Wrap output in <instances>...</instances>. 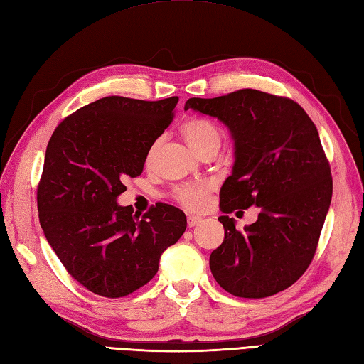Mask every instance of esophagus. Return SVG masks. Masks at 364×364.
<instances>
[{"mask_svg":"<svg viewBox=\"0 0 364 364\" xmlns=\"http://www.w3.org/2000/svg\"><path fill=\"white\" fill-rule=\"evenodd\" d=\"M202 220V218L200 216H196V215H188V218H187V223H188V227H194V225H198L199 223Z\"/></svg>","mask_w":364,"mask_h":364,"instance_id":"esophagus-1","label":"esophagus"}]
</instances>
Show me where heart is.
Here are the masks:
<instances>
[{
    "label": "heart",
    "instance_id": "obj_1",
    "mask_svg": "<svg viewBox=\"0 0 364 364\" xmlns=\"http://www.w3.org/2000/svg\"><path fill=\"white\" fill-rule=\"evenodd\" d=\"M182 136L187 140V144L196 151L199 156L210 151V149H218L220 141H223V132L215 125V123L207 119H191L182 125ZM159 140L154 141L148 151V161H151ZM215 188L211 182H199V183H185L177 187L173 193L174 199L188 210H202L207 205L210 194Z\"/></svg>",
    "mask_w": 364,
    "mask_h": 364
}]
</instances>
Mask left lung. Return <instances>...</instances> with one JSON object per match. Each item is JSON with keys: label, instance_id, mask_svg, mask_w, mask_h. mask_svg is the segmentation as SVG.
Returning a JSON list of instances; mask_svg holds the SVG:
<instances>
[{"label": "left lung", "instance_id": "obj_1", "mask_svg": "<svg viewBox=\"0 0 364 364\" xmlns=\"http://www.w3.org/2000/svg\"><path fill=\"white\" fill-rule=\"evenodd\" d=\"M187 109L216 117L235 140L233 171L219 194L225 237L210 255L213 277L239 298L290 287L314 259L332 199L331 166L314 122L296 102L256 90L193 97ZM253 205L259 220L239 232L226 215Z\"/></svg>", "mask_w": 364, "mask_h": 364}]
</instances>
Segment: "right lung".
Listing matches in <instances>:
<instances>
[{"label": "right lung", "mask_w": 364, "mask_h": 364, "mask_svg": "<svg viewBox=\"0 0 364 364\" xmlns=\"http://www.w3.org/2000/svg\"><path fill=\"white\" fill-rule=\"evenodd\" d=\"M177 102L103 97L68 115L49 140L37 190L40 224L68 273L95 295L122 298L145 286L187 228L183 211L168 203L141 218L117 203L123 181L144 171Z\"/></svg>", "instance_id": "obj_1"}]
</instances>
